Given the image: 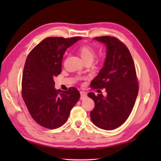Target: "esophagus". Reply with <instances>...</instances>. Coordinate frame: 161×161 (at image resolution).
<instances>
[{
	"label": "esophagus",
	"instance_id": "obj_1",
	"mask_svg": "<svg viewBox=\"0 0 161 161\" xmlns=\"http://www.w3.org/2000/svg\"><path fill=\"white\" fill-rule=\"evenodd\" d=\"M80 95H81V100H83V99H84L87 96L86 93L84 91H80Z\"/></svg>",
	"mask_w": 161,
	"mask_h": 161
}]
</instances>
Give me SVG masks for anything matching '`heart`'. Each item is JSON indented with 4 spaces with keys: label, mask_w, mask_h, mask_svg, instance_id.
<instances>
[{
    "label": "heart",
    "mask_w": 161,
    "mask_h": 161,
    "mask_svg": "<svg viewBox=\"0 0 161 161\" xmlns=\"http://www.w3.org/2000/svg\"><path fill=\"white\" fill-rule=\"evenodd\" d=\"M78 53L81 59L85 62H92L95 57V50L90 46H82L78 49Z\"/></svg>",
    "instance_id": "1"
}]
</instances>
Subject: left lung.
Segmentation results:
<instances>
[{"label": "left lung", "mask_w": 161, "mask_h": 161, "mask_svg": "<svg viewBox=\"0 0 161 161\" xmlns=\"http://www.w3.org/2000/svg\"><path fill=\"white\" fill-rule=\"evenodd\" d=\"M93 40L104 44L107 53L104 66L92 80L91 86L105 88L107 95L88 93L95 102L90 116L97 127L112 130L126 120L135 104L138 93L136 68L131 53L120 41L108 36Z\"/></svg>", "instance_id": "8db88e82"}]
</instances>
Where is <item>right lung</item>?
I'll return each instance as SVG.
<instances>
[{
	"mask_svg": "<svg viewBox=\"0 0 161 161\" xmlns=\"http://www.w3.org/2000/svg\"><path fill=\"white\" fill-rule=\"evenodd\" d=\"M81 37H48L28 54L22 78V96L30 115L47 129L63 125L80 100L77 88L62 91L54 88V77L61 72V61L68 47Z\"/></svg>",
	"mask_w": 161,
	"mask_h": 161,
	"instance_id": "add662e5",
	"label": "right lung"
}]
</instances>
